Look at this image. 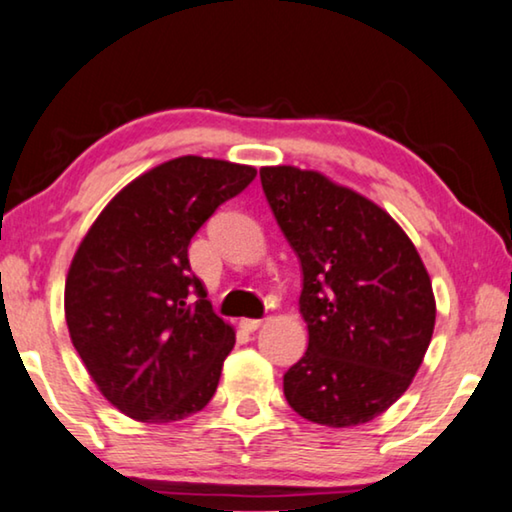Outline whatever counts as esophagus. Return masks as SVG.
Wrapping results in <instances>:
<instances>
[{
	"mask_svg": "<svg viewBox=\"0 0 512 512\" xmlns=\"http://www.w3.org/2000/svg\"><path fill=\"white\" fill-rule=\"evenodd\" d=\"M261 325H263V320H258V318H242L240 320V327L245 329V332H256Z\"/></svg>",
	"mask_w": 512,
	"mask_h": 512,
	"instance_id": "obj_1",
	"label": "esophagus"
}]
</instances>
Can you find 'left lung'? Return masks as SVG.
<instances>
[{
    "label": "left lung",
    "mask_w": 512,
    "mask_h": 512,
    "mask_svg": "<svg viewBox=\"0 0 512 512\" xmlns=\"http://www.w3.org/2000/svg\"><path fill=\"white\" fill-rule=\"evenodd\" d=\"M263 192L302 263L309 348L283 375L306 421L352 428L410 387L435 329V295L419 251L387 210L297 167H263Z\"/></svg>",
    "instance_id": "1"
}]
</instances>
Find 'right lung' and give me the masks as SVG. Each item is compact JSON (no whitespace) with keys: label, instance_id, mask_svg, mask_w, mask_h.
<instances>
[{"label":"right lung","instance_id":"add662e5","mask_svg":"<svg viewBox=\"0 0 512 512\" xmlns=\"http://www.w3.org/2000/svg\"><path fill=\"white\" fill-rule=\"evenodd\" d=\"M256 169L183 155L157 164L107 203L66 277V325L102 396L125 416L171 423L215 396L235 345L212 311L187 247Z\"/></svg>","mask_w":512,"mask_h":512}]
</instances>
